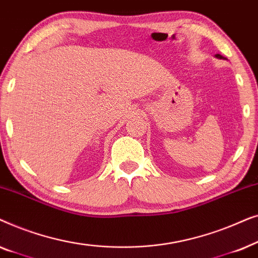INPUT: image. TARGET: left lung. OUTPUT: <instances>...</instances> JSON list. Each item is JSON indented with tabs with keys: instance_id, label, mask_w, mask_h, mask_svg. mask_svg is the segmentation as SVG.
<instances>
[{
	"instance_id": "left-lung-1",
	"label": "left lung",
	"mask_w": 258,
	"mask_h": 258,
	"mask_svg": "<svg viewBox=\"0 0 258 258\" xmlns=\"http://www.w3.org/2000/svg\"><path fill=\"white\" fill-rule=\"evenodd\" d=\"M216 57H218V58H222V56H221L220 54H217V55H216Z\"/></svg>"
}]
</instances>
